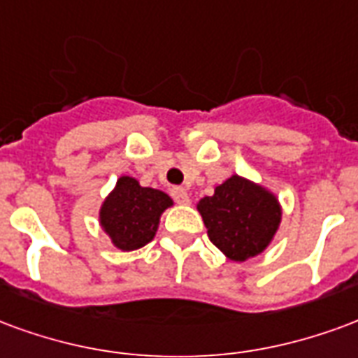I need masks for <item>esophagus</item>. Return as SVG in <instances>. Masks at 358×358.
<instances>
[{
    "label": "esophagus",
    "instance_id": "obj_1",
    "mask_svg": "<svg viewBox=\"0 0 358 358\" xmlns=\"http://www.w3.org/2000/svg\"><path fill=\"white\" fill-rule=\"evenodd\" d=\"M171 196H173V200H177L179 204H189V192H187V189H182V187L171 189Z\"/></svg>",
    "mask_w": 358,
    "mask_h": 358
}]
</instances>
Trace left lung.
I'll return each instance as SVG.
<instances>
[{"label":"left lung","mask_w":358,"mask_h":358,"mask_svg":"<svg viewBox=\"0 0 358 358\" xmlns=\"http://www.w3.org/2000/svg\"><path fill=\"white\" fill-rule=\"evenodd\" d=\"M198 211L213 246L234 262L262 254L280 223L276 198L238 176L219 185L213 196L202 198Z\"/></svg>","instance_id":"left-lung-1"}]
</instances>
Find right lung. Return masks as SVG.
I'll return each instance as SVG.
<instances>
[{
	"label": "right lung",
	"mask_w": 358,
	"mask_h": 358,
	"mask_svg": "<svg viewBox=\"0 0 358 358\" xmlns=\"http://www.w3.org/2000/svg\"><path fill=\"white\" fill-rule=\"evenodd\" d=\"M169 206L166 192L141 187L133 177H120L101 208V225L120 250L131 252L154 238L162 211Z\"/></svg>",
	"instance_id": "right-lung-1"
}]
</instances>
